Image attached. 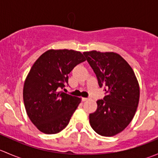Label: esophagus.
<instances>
[{"label": "esophagus", "mask_w": 158, "mask_h": 158, "mask_svg": "<svg viewBox=\"0 0 158 158\" xmlns=\"http://www.w3.org/2000/svg\"><path fill=\"white\" fill-rule=\"evenodd\" d=\"M88 99H89L88 98H82V102H85V101H87Z\"/></svg>", "instance_id": "esophagus-1"}]
</instances>
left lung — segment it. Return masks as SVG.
Instances as JSON below:
<instances>
[{
    "label": "left lung",
    "mask_w": 158,
    "mask_h": 158,
    "mask_svg": "<svg viewBox=\"0 0 158 158\" xmlns=\"http://www.w3.org/2000/svg\"><path fill=\"white\" fill-rule=\"evenodd\" d=\"M83 55L106 93L96 102V111L89 114L90 125L102 136H114L135 116L140 97L138 79L126 60L116 52L92 50Z\"/></svg>",
    "instance_id": "8db88e82"
}]
</instances>
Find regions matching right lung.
Masks as SVG:
<instances>
[{"label":"right lung","mask_w":158,"mask_h":158,"mask_svg":"<svg viewBox=\"0 0 158 158\" xmlns=\"http://www.w3.org/2000/svg\"><path fill=\"white\" fill-rule=\"evenodd\" d=\"M84 61L79 51L49 49L30 69L23 85V102L32 123L43 133H59L69 124L81 98L59 91L68 83L73 68Z\"/></svg>","instance_id":"add662e5"}]
</instances>
